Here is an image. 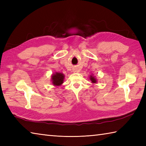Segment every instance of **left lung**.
Listing matches in <instances>:
<instances>
[{"instance_id":"left-lung-1","label":"left lung","mask_w":146,"mask_h":146,"mask_svg":"<svg viewBox=\"0 0 146 146\" xmlns=\"http://www.w3.org/2000/svg\"><path fill=\"white\" fill-rule=\"evenodd\" d=\"M90 80H91L92 83H96V82H97V80H96V79L93 76H90Z\"/></svg>"}]
</instances>
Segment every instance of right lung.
I'll list each match as a JSON object with an SVG mask.
<instances>
[{
	"instance_id": "obj_1",
	"label": "right lung",
	"mask_w": 146,
	"mask_h": 146,
	"mask_svg": "<svg viewBox=\"0 0 146 146\" xmlns=\"http://www.w3.org/2000/svg\"><path fill=\"white\" fill-rule=\"evenodd\" d=\"M52 84L55 86H60L63 82L64 75L61 73H56L52 75Z\"/></svg>"
}]
</instances>
